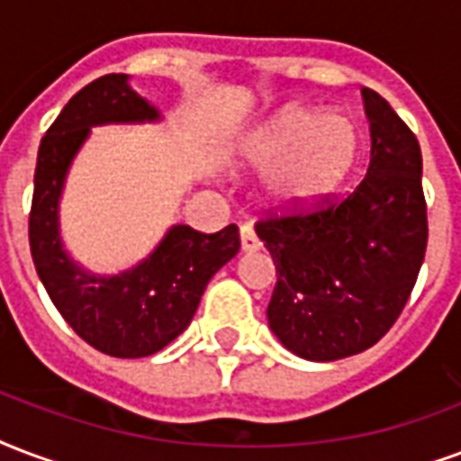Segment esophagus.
I'll use <instances>...</instances> for the list:
<instances>
[{
    "instance_id": "obj_1",
    "label": "esophagus",
    "mask_w": 461,
    "mask_h": 461,
    "mask_svg": "<svg viewBox=\"0 0 461 461\" xmlns=\"http://www.w3.org/2000/svg\"><path fill=\"white\" fill-rule=\"evenodd\" d=\"M258 249H261V239L256 237V231L249 224H244L241 227V251L244 254H254Z\"/></svg>"
}]
</instances>
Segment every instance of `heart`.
<instances>
[{
  "mask_svg": "<svg viewBox=\"0 0 461 461\" xmlns=\"http://www.w3.org/2000/svg\"><path fill=\"white\" fill-rule=\"evenodd\" d=\"M363 132L353 115H321L307 105H287L270 115L241 147L251 168L268 171L270 207L304 210L339 191L356 168Z\"/></svg>",
  "mask_w": 461,
  "mask_h": 461,
  "instance_id": "obj_1",
  "label": "heart"
}]
</instances>
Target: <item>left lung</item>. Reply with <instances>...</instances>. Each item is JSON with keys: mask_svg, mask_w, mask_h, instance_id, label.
<instances>
[{"mask_svg": "<svg viewBox=\"0 0 461 461\" xmlns=\"http://www.w3.org/2000/svg\"><path fill=\"white\" fill-rule=\"evenodd\" d=\"M363 101L372 152L356 191L256 224L277 273L270 331L290 353L314 363L375 346L406 307L426 258L416 135L377 91L363 89Z\"/></svg>", "mask_w": 461, "mask_h": 461, "instance_id": "1", "label": "left lung"}]
</instances>
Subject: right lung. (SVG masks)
<instances>
[{
	"instance_id": "add662e5",
	"label": "right lung",
	"mask_w": 461,
	"mask_h": 461,
	"mask_svg": "<svg viewBox=\"0 0 461 461\" xmlns=\"http://www.w3.org/2000/svg\"><path fill=\"white\" fill-rule=\"evenodd\" d=\"M159 111L130 89L128 75H105L69 98L38 149L28 241L38 277L79 339L113 357H147L185 331L210 277L237 256L239 230L203 234L174 224L135 268L94 276L69 258L59 237V198L72 159L91 128L154 122Z\"/></svg>"
}]
</instances>
